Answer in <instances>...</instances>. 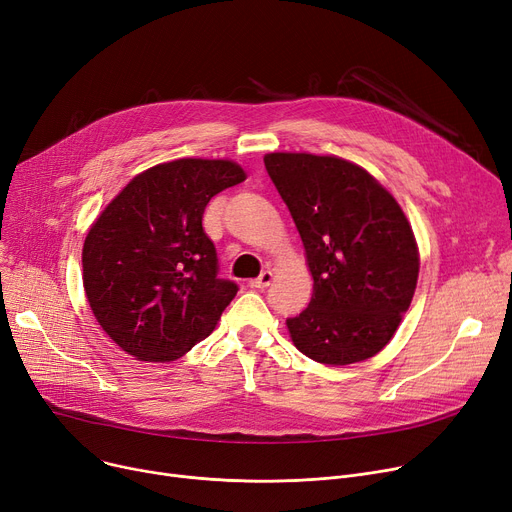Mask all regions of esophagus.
Here are the masks:
<instances>
[{
	"mask_svg": "<svg viewBox=\"0 0 512 512\" xmlns=\"http://www.w3.org/2000/svg\"><path fill=\"white\" fill-rule=\"evenodd\" d=\"M272 280H274V274L270 270H263L255 280H251V286L253 288H267L272 284Z\"/></svg>",
	"mask_w": 512,
	"mask_h": 512,
	"instance_id": "obj_1",
	"label": "esophagus"
}]
</instances>
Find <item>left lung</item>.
Masks as SVG:
<instances>
[{
  "label": "left lung",
  "mask_w": 512,
  "mask_h": 512,
  "mask_svg": "<svg viewBox=\"0 0 512 512\" xmlns=\"http://www.w3.org/2000/svg\"><path fill=\"white\" fill-rule=\"evenodd\" d=\"M276 184L305 245L313 299L288 332L303 355L351 365L380 353L407 313L419 276L409 220L386 188L351 161L270 153Z\"/></svg>",
  "instance_id": "left-lung-1"
}]
</instances>
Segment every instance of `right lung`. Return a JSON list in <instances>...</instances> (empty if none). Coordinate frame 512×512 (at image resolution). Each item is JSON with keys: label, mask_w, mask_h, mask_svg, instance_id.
I'll list each match as a JSON object with an SVG mask.
<instances>
[{"label": "right lung", "mask_w": 512, "mask_h": 512, "mask_svg": "<svg viewBox=\"0 0 512 512\" xmlns=\"http://www.w3.org/2000/svg\"><path fill=\"white\" fill-rule=\"evenodd\" d=\"M245 178L228 159H176L134 176L103 209L85 238L83 284L122 351L174 361L213 332L238 286L218 276L203 211Z\"/></svg>", "instance_id": "add662e5"}]
</instances>
